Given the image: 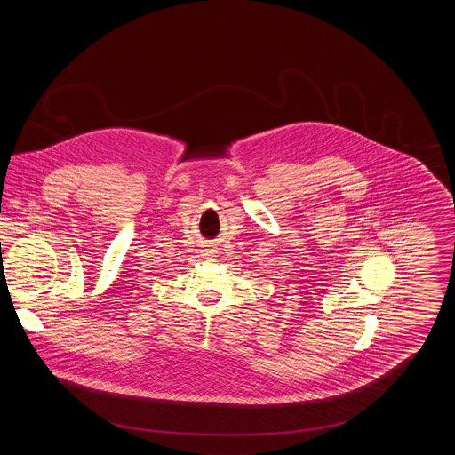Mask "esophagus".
<instances>
[{"mask_svg": "<svg viewBox=\"0 0 455 455\" xmlns=\"http://www.w3.org/2000/svg\"><path fill=\"white\" fill-rule=\"evenodd\" d=\"M201 252H203L204 259L213 260V258H217V249L213 245H204V249Z\"/></svg>", "mask_w": 455, "mask_h": 455, "instance_id": "1", "label": "esophagus"}]
</instances>
